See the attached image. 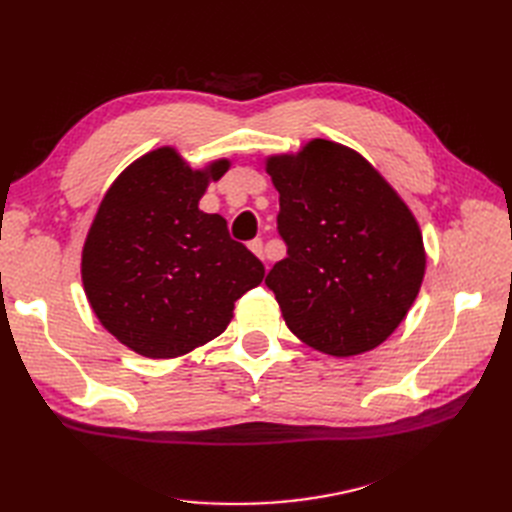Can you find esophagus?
Returning a JSON list of instances; mask_svg holds the SVG:
<instances>
[{
  "mask_svg": "<svg viewBox=\"0 0 512 512\" xmlns=\"http://www.w3.org/2000/svg\"><path fill=\"white\" fill-rule=\"evenodd\" d=\"M247 245H250V250H252L258 258L265 260V243H262V239H252Z\"/></svg>",
  "mask_w": 512,
  "mask_h": 512,
  "instance_id": "esophagus-1",
  "label": "esophagus"
}]
</instances>
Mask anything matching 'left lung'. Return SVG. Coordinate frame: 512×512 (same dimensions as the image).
<instances>
[{
	"label": "left lung",
	"instance_id": "left-lung-1",
	"mask_svg": "<svg viewBox=\"0 0 512 512\" xmlns=\"http://www.w3.org/2000/svg\"><path fill=\"white\" fill-rule=\"evenodd\" d=\"M280 192L286 258L265 284L288 329L324 354L380 346L406 318L425 275L421 228L378 170L324 138L267 160Z\"/></svg>",
	"mask_w": 512,
	"mask_h": 512
}]
</instances>
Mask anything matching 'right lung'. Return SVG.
Returning a JSON list of instances; mask_svg holds the SVG:
<instances>
[{"mask_svg":"<svg viewBox=\"0 0 512 512\" xmlns=\"http://www.w3.org/2000/svg\"><path fill=\"white\" fill-rule=\"evenodd\" d=\"M230 162L192 170L170 147L115 179L83 247V286L102 327L149 359H173L228 327L265 267L218 213L198 209Z\"/></svg>","mask_w":512,"mask_h":512,"instance_id":"add662e5","label":"right lung"}]
</instances>
